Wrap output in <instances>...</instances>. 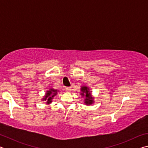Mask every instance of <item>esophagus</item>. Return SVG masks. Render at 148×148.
I'll list each match as a JSON object with an SVG mask.
<instances>
[{
    "label": "esophagus",
    "mask_w": 148,
    "mask_h": 148,
    "mask_svg": "<svg viewBox=\"0 0 148 148\" xmlns=\"http://www.w3.org/2000/svg\"><path fill=\"white\" fill-rule=\"evenodd\" d=\"M65 89H66V91H68V92H71V87H66V88H65Z\"/></svg>",
    "instance_id": "obj_1"
}]
</instances>
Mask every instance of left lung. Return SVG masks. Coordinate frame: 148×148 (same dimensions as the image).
I'll use <instances>...</instances> for the list:
<instances>
[{
    "instance_id": "1",
    "label": "left lung",
    "mask_w": 148,
    "mask_h": 148,
    "mask_svg": "<svg viewBox=\"0 0 148 148\" xmlns=\"http://www.w3.org/2000/svg\"><path fill=\"white\" fill-rule=\"evenodd\" d=\"M80 95H82V97H85L84 103L86 105L92 104L94 102V98L92 97L91 91L88 87L86 86H82L81 87V92Z\"/></svg>"
}]
</instances>
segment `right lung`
I'll list each match as a JSON object with an SVG mask.
<instances>
[{
	"label": "right lung",
	"instance_id": "add662e5",
	"mask_svg": "<svg viewBox=\"0 0 148 148\" xmlns=\"http://www.w3.org/2000/svg\"><path fill=\"white\" fill-rule=\"evenodd\" d=\"M58 90L54 89L53 88L49 89L47 90L46 92V95L44 97V98L42 99V101H46V104H49L52 102V100H53V97L57 94Z\"/></svg>",
	"mask_w": 148,
	"mask_h": 148
}]
</instances>
